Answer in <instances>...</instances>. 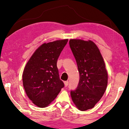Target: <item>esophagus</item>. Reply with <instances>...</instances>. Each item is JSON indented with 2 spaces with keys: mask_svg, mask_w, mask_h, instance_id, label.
I'll return each mask as SVG.
<instances>
[{
  "mask_svg": "<svg viewBox=\"0 0 129 129\" xmlns=\"http://www.w3.org/2000/svg\"><path fill=\"white\" fill-rule=\"evenodd\" d=\"M64 86L65 87H67V86H68V85H69V82H68V81H66V82H64Z\"/></svg>",
  "mask_w": 129,
  "mask_h": 129,
  "instance_id": "obj_1",
  "label": "esophagus"
}]
</instances>
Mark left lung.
I'll return each instance as SVG.
<instances>
[{"label":"left lung","mask_w":129,"mask_h":129,"mask_svg":"<svg viewBox=\"0 0 129 129\" xmlns=\"http://www.w3.org/2000/svg\"><path fill=\"white\" fill-rule=\"evenodd\" d=\"M69 44L77 63L80 79L71 91L74 103L82 111L92 109L102 98L108 84V74L103 58L92 41L72 39Z\"/></svg>","instance_id":"1"}]
</instances>
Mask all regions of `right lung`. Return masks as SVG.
I'll list each match as a JSON object with an SVG mask.
<instances>
[{
  "mask_svg": "<svg viewBox=\"0 0 129 129\" xmlns=\"http://www.w3.org/2000/svg\"><path fill=\"white\" fill-rule=\"evenodd\" d=\"M68 40L45 43L26 63L22 83L29 99L40 108L48 106L56 98L64 83L60 80L56 63Z\"/></svg>",
  "mask_w": 129,
  "mask_h": 129,
  "instance_id": "obj_1",
  "label": "right lung"
}]
</instances>
